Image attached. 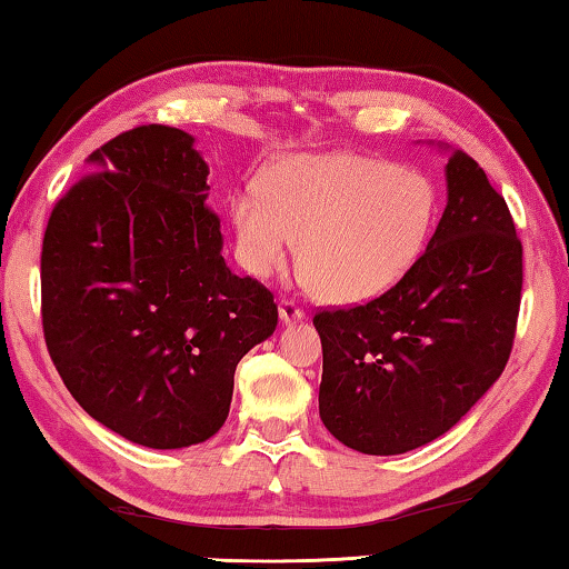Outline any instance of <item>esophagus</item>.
<instances>
[{
  "label": "esophagus",
  "instance_id": "1",
  "mask_svg": "<svg viewBox=\"0 0 569 569\" xmlns=\"http://www.w3.org/2000/svg\"><path fill=\"white\" fill-rule=\"evenodd\" d=\"M278 313H281V321L283 323H293V321H301L303 319V308L298 306L293 298H281V303H278Z\"/></svg>",
  "mask_w": 569,
  "mask_h": 569
}]
</instances>
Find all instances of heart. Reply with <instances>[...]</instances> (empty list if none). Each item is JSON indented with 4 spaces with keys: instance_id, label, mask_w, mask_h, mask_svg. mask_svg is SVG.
<instances>
[{
    "instance_id": "b5f03b06",
    "label": "heart",
    "mask_w": 569,
    "mask_h": 569,
    "mask_svg": "<svg viewBox=\"0 0 569 569\" xmlns=\"http://www.w3.org/2000/svg\"><path fill=\"white\" fill-rule=\"evenodd\" d=\"M441 196L429 172L331 152L293 156L268 170L266 196H238V250L253 276H271L293 253L323 301H377L407 278L439 223Z\"/></svg>"
}]
</instances>
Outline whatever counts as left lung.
Here are the masks:
<instances>
[{
	"label": "left lung",
	"instance_id": "8db88e82",
	"mask_svg": "<svg viewBox=\"0 0 569 569\" xmlns=\"http://www.w3.org/2000/svg\"><path fill=\"white\" fill-rule=\"evenodd\" d=\"M447 208L403 281L377 301L323 308V427L363 455H403L449 431L502 377L522 301V240L465 150Z\"/></svg>",
	"mask_w": 569,
	"mask_h": 569
}]
</instances>
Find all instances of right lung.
<instances>
[{"label": "right lung", "mask_w": 569, "mask_h": 569, "mask_svg": "<svg viewBox=\"0 0 569 569\" xmlns=\"http://www.w3.org/2000/svg\"><path fill=\"white\" fill-rule=\"evenodd\" d=\"M42 240V329L74 401L120 437L216 435L236 366L276 331L273 293L220 256L208 166L188 132L140 124L90 156Z\"/></svg>", "instance_id": "add662e5"}]
</instances>
